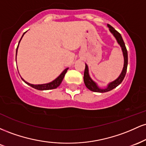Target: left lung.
<instances>
[{
  "label": "left lung",
  "mask_w": 146,
  "mask_h": 146,
  "mask_svg": "<svg viewBox=\"0 0 146 146\" xmlns=\"http://www.w3.org/2000/svg\"><path fill=\"white\" fill-rule=\"evenodd\" d=\"M108 28H109L110 31L112 33V34L113 35L114 37L116 38L117 42H118V44L120 45V46H121L122 52H123V58H124V64H123V70H122L119 76L115 81L108 84V86H107L106 88H100V87L98 86V84L90 78L89 73H88V65L86 64L84 73V84L85 85H86V86L87 87V88H88V89L91 90V91L97 92V93H106V92L110 91V90L114 89V88H116L117 86H119V85L122 82V81H123V80L125 78V73H126L127 71V66H128V51H127L125 43L123 40V38H122L121 34L114 29L113 27L110 26V25L108 24Z\"/></svg>",
  "instance_id": "8db88e82"
}]
</instances>
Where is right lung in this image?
Listing matches in <instances>:
<instances>
[{
	"label": "right lung",
	"mask_w": 146,
	"mask_h": 146,
	"mask_svg": "<svg viewBox=\"0 0 146 146\" xmlns=\"http://www.w3.org/2000/svg\"><path fill=\"white\" fill-rule=\"evenodd\" d=\"M26 32H25L23 33V36L21 37V40H20L19 41V43L20 42H21L22 38H23V36H24V34ZM19 43H18V45H19ZM18 45L17 46V48H16V55H17V51H18ZM68 69V68H66V69H64V71H62V73L60 74L59 76L57 78L56 80H54L53 81L49 83H47V84H29L28 82H27L26 81H25V80H23V78H22V80H23V81L25 82V83L27 84H28L29 86L33 87V88H36L37 90H51V89H54V88H56L57 87H58L60 85V84L62 83V80L64 78V75L66 74V73L67 72V70Z\"/></svg>",
	"instance_id": "obj_1"
}]
</instances>
